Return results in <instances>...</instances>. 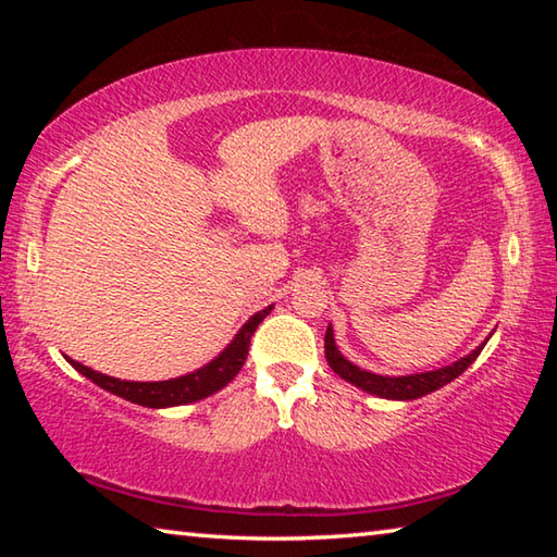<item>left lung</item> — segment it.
I'll return each instance as SVG.
<instances>
[{"mask_svg": "<svg viewBox=\"0 0 557 557\" xmlns=\"http://www.w3.org/2000/svg\"><path fill=\"white\" fill-rule=\"evenodd\" d=\"M482 348L484 344L476 346L469 356L459 358V361L437 371L412 373V375H379V373L358 369V366H354L348 358L342 356V351L336 348L332 326H326V336H324V354H326L329 366H332V371L342 375L344 381L354 383L356 388H361L371 395H379V398H388V400H418L422 395L440 391L442 385L451 383L457 375L465 373L469 366L476 361V356L482 354Z\"/></svg>", "mask_w": 557, "mask_h": 557, "instance_id": "1", "label": "left lung"}]
</instances>
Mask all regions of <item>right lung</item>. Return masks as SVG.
Masks as SVG:
<instances>
[{
  "instance_id": "1",
  "label": "right lung",
  "mask_w": 557,
  "mask_h": 557,
  "mask_svg": "<svg viewBox=\"0 0 557 557\" xmlns=\"http://www.w3.org/2000/svg\"><path fill=\"white\" fill-rule=\"evenodd\" d=\"M270 307L262 309V312L252 314L248 322L243 324V329L235 334L233 342L223 348V351L213 358L211 363H206L203 369L178 375V379L172 381H154V383H139V381H120L112 379V375L98 373L83 366L78 361H71L75 371L86 375L100 388H106L112 395H120L129 403L145 405V408H172V405H186V403H196L201 398H209V395L219 393L223 385H228L238 371L243 369L245 358H248V348H250V338L256 334L258 324L270 314Z\"/></svg>"
}]
</instances>
